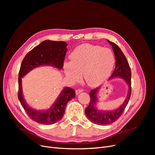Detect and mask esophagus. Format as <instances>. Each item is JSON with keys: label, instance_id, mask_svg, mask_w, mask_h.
Listing matches in <instances>:
<instances>
[{"label": "esophagus", "instance_id": "esophagus-1", "mask_svg": "<svg viewBox=\"0 0 155 155\" xmlns=\"http://www.w3.org/2000/svg\"><path fill=\"white\" fill-rule=\"evenodd\" d=\"M83 91V89H77V90L76 91V94L78 95V94H79V93H81V92H82Z\"/></svg>", "mask_w": 155, "mask_h": 155}]
</instances>
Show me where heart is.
Masks as SVG:
<instances>
[{
    "mask_svg": "<svg viewBox=\"0 0 155 155\" xmlns=\"http://www.w3.org/2000/svg\"><path fill=\"white\" fill-rule=\"evenodd\" d=\"M72 61L64 63L63 69L72 81H78L83 74L89 86L100 85L109 77L115 64V57L109 48L85 44L79 46L70 54Z\"/></svg>",
    "mask_w": 155,
    "mask_h": 155,
    "instance_id": "obj_1",
    "label": "heart"
}]
</instances>
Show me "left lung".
<instances>
[{
    "label": "left lung",
    "mask_w": 155,
    "mask_h": 155,
    "mask_svg": "<svg viewBox=\"0 0 155 155\" xmlns=\"http://www.w3.org/2000/svg\"><path fill=\"white\" fill-rule=\"evenodd\" d=\"M108 43L112 45L116 59V67L109 79L114 78H120L124 79L129 85V91L122 105L116 109L106 111L100 110L97 109V94L100 88L92 89L89 92L91 101L88 106L85 109V114L92 122L100 125H109L118 120L127 105L131 94V71L127 60L118 45L109 40Z\"/></svg>",
    "instance_id": "obj_1"
}]
</instances>
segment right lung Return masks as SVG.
I'll list each match as a JSON object with an SVG mask.
<instances>
[{"label": "right lung", "mask_w": 155, "mask_h": 155, "mask_svg": "<svg viewBox=\"0 0 155 155\" xmlns=\"http://www.w3.org/2000/svg\"><path fill=\"white\" fill-rule=\"evenodd\" d=\"M67 45L64 41L46 40L29 51L22 60L18 73V98L27 114L35 122L44 125L58 122L63 118L67 103L76 97V92L71 88L64 87L49 109L44 111L35 110L26 104L23 97L22 78L31 70L44 65L61 69L67 51Z\"/></svg>", "instance_id": "obj_1"}]
</instances>
